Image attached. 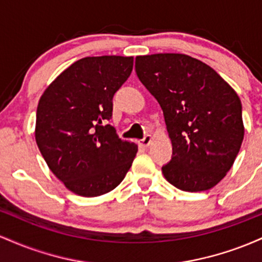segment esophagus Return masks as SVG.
<instances>
[{
    "mask_svg": "<svg viewBox=\"0 0 262 262\" xmlns=\"http://www.w3.org/2000/svg\"><path fill=\"white\" fill-rule=\"evenodd\" d=\"M151 141H152L151 135H146V137H144L143 139L139 140V145L143 146V148H148L150 144H151Z\"/></svg>",
    "mask_w": 262,
    "mask_h": 262,
    "instance_id": "obj_1",
    "label": "esophagus"
}]
</instances>
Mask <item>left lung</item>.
Returning <instances> with one entry per match:
<instances>
[{
    "instance_id": "left-lung-1",
    "label": "left lung",
    "mask_w": 262,
    "mask_h": 262,
    "mask_svg": "<svg viewBox=\"0 0 262 262\" xmlns=\"http://www.w3.org/2000/svg\"><path fill=\"white\" fill-rule=\"evenodd\" d=\"M135 71L161 106L172 144L162 175L181 191L214 187L244 139L239 96L210 66L186 54L137 56Z\"/></svg>"
}]
</instances>
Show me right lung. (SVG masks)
I'll return each instance as SVG.
<instances>
[{
	"instance_id": "add662e5",
	"label": "right lung",
	"mask_w": 262,
	"mask_h": 262,
	"mask_svg": "<svg viewBox=\"0 0 262 262\" xmlns=\"http://www.w3.org/2000/svg\"><path fill=\"white\" fill-rule=\"evenodd\" d=\"M133 70V56H87L65 69L39 100L35 141L52 172L82 197L108 193L130 169L138 145L112 125L114 93Z\"/></svg>"
}]
</instances>
